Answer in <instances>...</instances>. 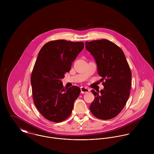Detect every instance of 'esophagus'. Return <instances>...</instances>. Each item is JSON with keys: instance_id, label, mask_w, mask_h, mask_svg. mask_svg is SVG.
<instances>
[{"instance_id": "esophagus-1", "label": "esophagus", "mask_w": 154, "mask_h": 154, "mask_svg": "<svg viewBox=\"0 0 154 154\" xmlns=\"http://www.w3.org/2000/svg\"><path fill=\"white\" fill-rule=\"evenodd\" d=\"M89 91H90V90L88 88H86V87H81V94L88 93Z\"/></svg>"}]
</instances>
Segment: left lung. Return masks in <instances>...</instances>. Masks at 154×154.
Masks as SVG:
<instances>
[{
	"label": "left lung",
	"mask_w": 154,
	"mask_h": 154,
	"mask_svg": "<svg viewBox=\"0 0 154 154\" xmlns=\"http://www.w3.org/2000/svg\"><path fill=\"white\" fill-rule=\"evenodd\" d=\"M86 49L94 57L104 89L91 90L95 96L89 109L96 117L109 120L124 108L130 95L132 73L122 50L109 40L86 42Z\"/></svg>",
	"instance_id": "8db88e82"
}]
</instances>
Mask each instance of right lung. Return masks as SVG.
I'll use <instances>...</instances> for the list:
<instances>
[{"mask_svg": "<svg viewBox=\"0 0 154 154\" xmlns=\"http://www.w3.org/2000/svg\"><path fill=\"white\" fill-rule=\"evenodd\" d=\"M84 47L83 42L59 40L44 44L38 53L31 76L32 96L37 109L49 121L63 122L72 112L81 89L65 88L61 79Z\"/></svg>", "mask_w": 154, "mask_h": 154, "instance_id": "right-lung-1", "label": "right lung"}]
</instances>
